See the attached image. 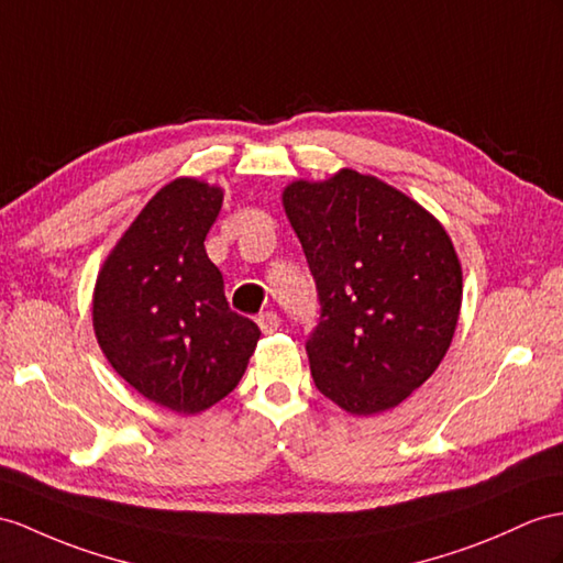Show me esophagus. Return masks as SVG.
Here are the masks:
<instances>
[{"label": "esophagus", "mask_w": 563, "mask_h": 563, "mask_svg": "<svg viewBox=\"0 0 563 563\" xmlns=\"http://www.w3.org/2000/svg\"><path fill=\"white\" fill-rule=\"evenodd\" d=\"M257 324H260V329H263L265 334H274L282 327V320L274 312H263L257 318Z\"/></svg>", "instance_id": "34e87169"}]
</instances>
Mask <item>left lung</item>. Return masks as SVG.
<instances>
[{
    "mask_svg": "<svg viewBox=\"0 0 563 563\" xmlns=\"http://www.w3.org/2000/svg\"><path fill=\"white\" fill-rule=\"evenodd\" d=\"M320 296L310 373L329 401L375 416L428 379L456 332L463 272L446 229L377 176L339 169L282 194Z\"/></svg>",
    "mask_w": 563,
    "mask_h": 563,
    "instance_id": "left-lung-1",
    "label": "left lung"
}]
</instances>
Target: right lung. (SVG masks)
Wrapping results in <instances>:
<instances>
[{
  "instance_id": "add662e5",
  "label": "right lung",
  "mask_w": 563,
  "mask_h": 563,
  "mask_svg": "<svg viewBox=\"0 0 563 563\" xmlns=\"http://www.w3.org/2000/svg\"><path fill=\"white\" fill-rule=\"evenodd\" d=\"M224 188L178 176L147 200L100 267L92 329L104 358L147 401L196 416L236 389L260 329L227 303L205 236Z\"/></svg>"
}]
</instances>
